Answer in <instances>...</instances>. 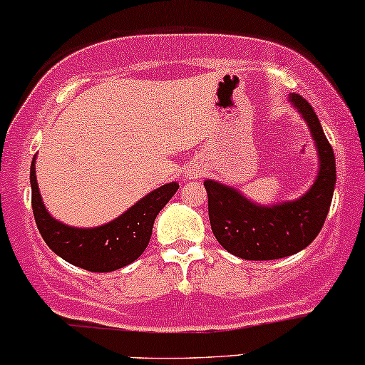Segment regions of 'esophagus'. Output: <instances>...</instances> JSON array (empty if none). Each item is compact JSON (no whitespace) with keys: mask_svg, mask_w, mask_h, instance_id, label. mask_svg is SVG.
Wrapping results in <instances>:
<instances>
[{"mask_svg":"<svg viewBox=\"0 0 365 365\" xmlns=\"http://www.w3.org/2000/svg\"><path fill=\"white\" fill-rule=\"evenodd\" d=\"M194 177H195V175H194Z\"/></svg>","mask_w":365,"mask_h":365,"instance_id":"1","label":"esophagus"}]
</instances>
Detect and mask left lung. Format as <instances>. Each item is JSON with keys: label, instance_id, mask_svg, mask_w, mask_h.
<instances>
[{"label": "left lung", "instance_id": "1", "mask_svg": "<svg viewBox=\"0 0 365 365\" xmlns=\"http://www.w3.org/2000/svg\"><path fill=\"white\" fill-rule=\"evenodd\" d=\"M289 100L306 120L318 148L319 171L308 194L274 207H262L235 188L212 180L204 182L214 236L226 252L245 260H277L304 250L322 231L331 204L336 180L331 144L308 100L297 93Z\"/></svg>", "mask_w": 365, "mask_h": 365}]
</instances>
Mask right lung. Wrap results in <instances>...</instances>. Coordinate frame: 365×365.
<instances>
[{"instance_id":"1","label":"right lung","mask_w":365,"mask_h":365,"mask_svg":"<svg viewBox=\"0 0 365 365\" xmlns=\"http://www.w3.org/2000/svg\"><path fill=\"white\" fill-rule=\"evenodd\" d=\"M30 185L35 225L47 247L71 265L88 272H112L138 260L151 240L158 212L178 190L177 182L166 183L143 197L115 221L80 230L56 221L46 210L35 178V156L30 166Z\"/></svg>"}]
</instances>
